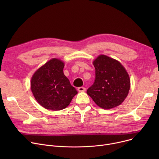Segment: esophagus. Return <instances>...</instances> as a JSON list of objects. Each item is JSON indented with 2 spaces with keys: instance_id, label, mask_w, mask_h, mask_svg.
I'll return each mask as SVG.
<instances>
[{
  "instance_id": "obj_1",
  "label": "esophagus",
  "mask_w": 159,
  "mask_h": 159,
  "mask_svg": "<svg viewBox=\"0 0 159 159\" xmlns=\"http://www.w3.org/2000/svg\"><path fill=\"white\" fill-rule=\"evenodd\" d=\"M78 91L79 92H84L86 91V88L84 87H80L78 88Z\"/></svg>"
}]
</instances>
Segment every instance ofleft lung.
Masks as SVG:
<instances>
[{"instance_id": "8db88e82", "label": "left lung", "mask_w": 159, "mask_h": 159, "mask_svg": "<svg viewBox=\"0 0 159 159\" xmlns=\"http://www.w3.org/2000/svg\"><path fill=\"white\" fill-rule=\"evenodd\" d=\"M95 68L94 84L87 94L104 110L120 105L127 97L131 86L129 74L117 60L100 55L93 61Z\"/></svg>"}]
</instances>
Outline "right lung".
Instances as JSON below:
<instances>
[{"label":"right lung","instance_id":"1","mask_svg":"<svg viewBox=\"0 0 159 159\" xmlns=\"http://www.w3.org/2000/svg\"><path fill=\"white\" fill-rule=\"evenodd\" d=\"M64 62L53 58L40 66L31 79V90L45 109L58 111L68 107L77 91L63 72Z\"/></svg>","mask_w":159,"mask_h":159}]
</instances>
